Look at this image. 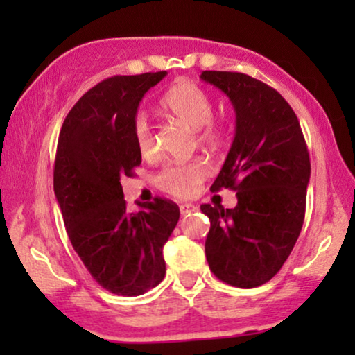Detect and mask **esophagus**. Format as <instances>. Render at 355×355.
<instances>
[{
  "mask_svg": "<svg viewBox=\"0 0 355 355\" xmlns=\"http://www.w3.org/2000/svg\"><path fill=\"white\" fill-rule=\"evenodd\" d=\"M197 210V205H193V203H189V202H184L179 205V211H181V215H187V213L191 211H196Z\"/></svg>",
  "mask_w": 355,
  "mask_h": 355,
  "instance_id": "obj_1",
  "label": "esophagus"
}]
</instances>
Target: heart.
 <instances>
[{"instance_id":"1","label":"heart","mask_w":355,"mask_h":355,"mask_svg":"<svg viewBox=\"0 0 355 355\" xmlns=\"http://www.w3.org/2000/svg\"><path fill=\"white\" fill-rule=\"evenodd\" d=\"M163 110L169 116L197 130V137L202 144L215 145L220 140V130L211 124L213 101L210 95L193 82H179L173 85L162 100ZM132 135L135 147L144 158H152L157 153V140L150 124L148 116L139 113L132 123ZM208 176V166L203 159L169 163L157 174L155 182L162 191L174 197H193Z\"/></svg>"}]
</instances>
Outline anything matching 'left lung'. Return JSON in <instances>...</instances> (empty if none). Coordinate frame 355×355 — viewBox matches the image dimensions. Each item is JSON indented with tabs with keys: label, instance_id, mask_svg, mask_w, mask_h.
<instances>
[{
	"label": "left lung",
	"instance_id": "1",
	"mask_svg": "<svg viewBox=\"0 0 355 355\" xmlns=\"http://www.w3.org/2000/svg\"><path fill=\"white\" fill-rule=\"evenodd\" d=\"M200 79L236 111L234 140L211 191L232 189L237 205L200 207L210 220L207 261L223 283L257 288L281 270L302 230L309 150L297 116L270 85L226 71H203Z\"/></svg>",
	"mask_w": 355,
	"mask_h": 355
}]
</instances>
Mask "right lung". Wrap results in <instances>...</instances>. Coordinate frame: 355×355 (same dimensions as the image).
<instances>
[{"label": "right lung", "instance_id": "1", "mask_svg": "<svg viewBox=\"0 0 355 355\" xmlns=\"http://www.w3.org/2000/svg\"><path fill=\"white\" fill-rule=\"evenodd\" d=\"M164 76H114L92 87L58 139L53 182L71 244L101 288L128 297L162 283L163 245L179 221V207L162 197L130 211L121 186L142 163L132 135L139 103Z\"/></svg>", "mask_w": 355, "mask_h": 355}]
</instances>
